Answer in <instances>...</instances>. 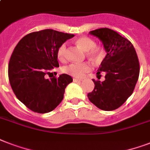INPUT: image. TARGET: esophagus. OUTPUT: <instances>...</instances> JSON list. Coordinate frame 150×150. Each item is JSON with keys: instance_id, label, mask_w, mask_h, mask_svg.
<instances>
[{"instance_id": "1", "label": "esophagus", "mask_w": 150, "mask_h": 150, "mask_svg": "<svg viewBox=\"0 0 150 150\" xmlns=\"http://www.w3.org/2000/svg\"><path fill=\"white\" fill-rule=\"evenodd\" d=\"M73 81L75 82H82V79H77V78H74V79H73Z\"/></svg>"}]
</instances>
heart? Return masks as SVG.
I'll return each mask as SVG.
<instances>
[{
    "instance_id": "heart-1",
    "label": "heart",
    "mask_w": 150,
    "mask_h": 150,
    "mask_svg": "<svg viewBox=\"0 0 150 150\" xmlns=\"http://www.w3.org/2000/svg\"><path fill=\"white\" fill-rule=\"evenodd\" d=\"M75 43L82 50L86 52L88 57L93 59L98 60L103 55V50L100 47L96 46V43L91 38L87 36H82L76 40ZM66 51L67 45L66 43H62L57 49V57L59 61H64L66 59ZM92 69L91 64L89 62H82V63H71L64 66L62 68L63 72L68 75H72L76 78L83 77L87 72L90 71Z\"/></svg>"
}]
</instances>
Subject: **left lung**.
I'll return each mask as SVG.
<instances>
[{
  "label": "left lung",
  "mask_w": 150,
  "mask_h": 150,
  "mask_svg": "<svg viewBox=\"0 0 150 150\" xmlns=\"http://www.w3.org/2000/svg\"><path fill=\"white\" fill-rule=\"evenodd\" d=\"M102 41L107 55L97 76L105 72V80L93 79L94 89L87 96L95 106L106 111L120 107L132 94L139 75V62L132 43L107 28L90 31Z\"/></svg>",
  "instance_id": "left-lung-1"
}]
</instances>
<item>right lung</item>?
<instances>
[{"instance_id": "add662e5", "label": "right lung", "mask_w": 150, "mask_h": 150, "mask_svg": "<svg viewBox=\"0 0 150 150\" xmlns=\"http://www.w3.org/2000/svg\"><path fill=\"white\" fill-rule=\"evenodd\" d=\"M74 36L43 29L27 34L15 47L8 64V79L16 97L29 110L45 114L62 101L72 78L67 74L47 76L50 77V71L59 67L57 51L60 45Z\"/></svg>"}]
</instances>
